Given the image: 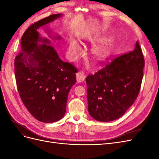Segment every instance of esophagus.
I'll use <instances>...</instances> for the list:
<instances>
[{
	"label": "esophagus",
	"mask_w": 159,
	"mask_h": 159,
	"mask_svg": "<svg viewBox=\"0 0 159 159\" xmlns=\"http://www.w3.org/2000/svg\"><path fill=\"white\" fill-rule=\"evenodd\" d=\"M85 75L84 72L80 71V72H78V73H77L76 80L78 83L83 82V81L85 80Z\"/></svg>",
	"instance_id": "obj_1"
}]
</instances>
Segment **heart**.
Masks as SVG:
<instances>
[{
	"mask_svg": "<svg viewBox=\"0 0 159 159\" xmlns=\"http://www.w3.org/2000/svg\"><path fill=\"white\" fill-rule=\"evenodd\" d=\"M98 42L102 40L98 39ZM83 48L78 42L75 40H71L67 48L66 56L71 61H75L83 54ZM111 48L109 46L98 47L93 50V56L96 60H104L107 59L111 55Z\"/></svg>",
	"mask_w": 159,
	"mask_h": 159,
	"instance_id": "1",
	"label": "heart"
}]
</instances>
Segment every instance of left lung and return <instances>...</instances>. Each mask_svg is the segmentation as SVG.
I'll list each match as a JSON object with an SVG mask.
<instances>
[{
    "mask_svg": "<svg viewBox=\"0 0 159 159\" xmlns=\"http://www.w3.org/2000/svg\"><path fill=\"white\" fill-rule=\"evenodd\" d=\"M145 61L137 42L134 50L115 59L86 78L88 111L96 121L121 117L134 103L140 91Z\"/></svg>",
    "mask_w": 159,
    "mask_h": 159,
    "instance_id": "8db88e82",
    "label": "left lung"
}]
</instances>
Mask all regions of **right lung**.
<instances>
[{"label":"right lung","mask_w":159,"mask_h":159,"mask_svg":"<svg viewBox=\"0 0 159 159\" xmlns=\"http://www.w3.org/2000/svg\"><path fill=\"white\" fill-rule=\"evenodd\" d=\"M63 16L55 14L32 25L21 39L22 50L14 61L15 78L19 95L28 111L44 123H54L64 116L68 93L75 82L74 67L64 62L51 40L61 39L46 26ZM45 28L50 39L42 37L37 32Z\"/></svg>","instance_id":"1"}]
</instances>
